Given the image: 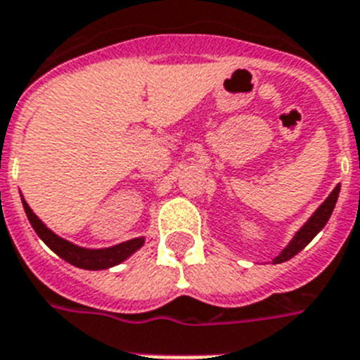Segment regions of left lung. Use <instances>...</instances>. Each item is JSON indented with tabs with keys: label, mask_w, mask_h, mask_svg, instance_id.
<instances>
[{
	"label": "left lung",
	"mask_w": 360,
	"mask_h": 360,
	"mask_svg": "<svg viewBox=\"0 0 360 360\" xmlns=\"http://www.w3.org/2000/svg\"><path fill=\"white\" fill-rule=\"evenodd\" d=\"M338 192H340V185L335 186V190H333L331 194H329V198H327L326 201H323L322 205L318 207L316 212L307 220L305 226L302 227V229L297 231L296 236L292 238L290 244L285 248V250L279 253V255L274 259V264H279V262H285L288 261V259H292L294 255H297L300 251L303 250V248L309 244V242L314 238V236L320 233V231L326 227L327 220H329V216L333 214V209H335V205H337V200H338Z\"/></svg>",
	"instance_id": "1"
}]
</instances>
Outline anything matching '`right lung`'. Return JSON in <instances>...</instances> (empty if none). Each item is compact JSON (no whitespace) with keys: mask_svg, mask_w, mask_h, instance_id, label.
Segmentation results:
<instances>
[{"mask_svg":"<svg viewBox=\"0 0 360 360\" xmlns=\"http://www.w3.org/2000/svg\"><path fill=\"white\" fill-rule=\"evenodd\" d=\"M23 201V200H22ZM23 209H25V214L29 218V224L33 226V229L37 231V235L46 242V246L49 250H53L60 259H64L70 264L77 266V268H83V270H107V268H112V266L124 262L127 257H131L134 251L142 248L144 244V238H133V240L122 242L118 246L105 248V250H86V248H79L72 242L64 240L60 236H57L51 229L44 226L42 220H38V216L34 214L31 207L23 201Z\"/></svg>","mask_w":360,"mask_h":360,"instance_id":"obj_1","label":"right lung"}]
</instances>
